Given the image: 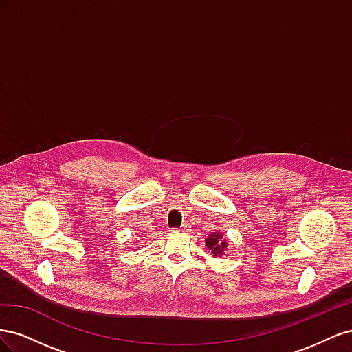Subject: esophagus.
<instances>
[{
  "mask_svg": "<svg viewBox=\"0 0 352 352\" xmlns=\"http://www.w3.org/2000/svg\"><path fill=\"white\" fill-rule=\"evenodd\" d=\"M188 226H189V225H186V223H185V225H182V226L179 228V230H182V232H184V230H186V229H188Z\"/></svg>",
  "mask_w": 352,
  "mask_h": 352,
  "instance_id": "esophagus-1",
  "label": "esophagus"
}]
</instances>
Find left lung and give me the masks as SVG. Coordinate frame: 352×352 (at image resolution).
Masks as SVG:
<instances>
[{"mask_svg":"<svg viewBox=\"0 0 352 352\" xmlns=\"http://www.w3.org/2000/svg\"><path fill=\"white\" fill-rule=\"evenodd\" d=\"M206 245L208 250H211L212 254L221 257L223 252H225L228 247V242L226 239H223L221 232H212L211 235H208V238H206Z\"/></svg>","mask_w":352,"mask_h":352,"instance_id":"1","label":"left lung"}]
</instances>
